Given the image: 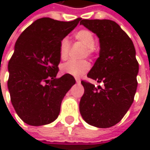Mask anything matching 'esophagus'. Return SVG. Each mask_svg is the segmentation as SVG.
I'll use <instances>...</instances> for the list:
<instances>
[{
  "instance_id": "1",
  "label": "esophagus",
  "mask_w": 150,
  "mask_h": 150,
  "mask_svg": "<svg viewBox=\"0 0 150 150\" xmlns=\"http://www.w3.org/2000/svg\"><path fill=\"white\" fill-rule=\"evenodd\" d=\"M75 81H76L77 83H79V82L81 81V79H80V78H75Z\"/></svg>"
}]
</instances>
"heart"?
Returning a JSON list of instances; mask_svg holds the SVG:
<instances>
[{"mask_svg":"<svg viewBox=\"0 0 150 150\" xmlns=\"http://www.w3.org/2000/svg\"><path fill=\"white\" fill-rule=\"evenodd\" d=\"M74 38L82 43L86 47L85 54L93 55L96 53V47L95 45V35L92 31L88 28H81L74 34ZM70 42L67 37L62 39L59 43V54L62 60H66L69 54ZM90 64L87 60L74 61L69 60L62 63L60 67L62 74L71 75L73 76H81L88 71Z\"/></svg>","mask_w":150,"mask_h":150,"instance_id":"heart-1","label":"heart"}]
</instances>
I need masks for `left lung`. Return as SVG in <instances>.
Masks as SVG:
<instances>
[{"label":"left lung","mask_w":150,"mask_h":150,"mask_svg":"<svg viewBox=\"0 0 150 150\" xmlns=\"http://www.w3.org/2000/svg\"><path fill=\"white\" fill-rule=\"evenodd\" d=\"M81 24L96 34L100 54L87 76L103 83L96 88L81 81L84 94L80 101V112L88 124L109 128L118 123L134 102L137 88L139 64L132 40L110 20L83 19Z\"/></svg>","instance_id":"obj_1"}]
</instances>
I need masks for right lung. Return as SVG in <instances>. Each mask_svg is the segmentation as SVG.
<instances>
[{"instance_id":"right-lung-1","label":"right lung","mask_w":150,"mask_h":150,"mask_svg":"<svg viewBox=\"0 0 150 150\" xmlns=\"http://www.w3.org/2000/svg\"><path fill=\"white\" fill-rule=\"evenodd\" d=\"M81 18L60 21L41 18L19 36L8 62V88L19 117L28 125L41 126L59 115L66 93L75 83L73 75L56 78L61 58L59 43Z\"/></svg>"}]
</instances>
